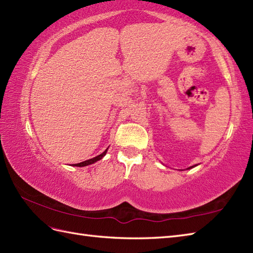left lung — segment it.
<instances>
[{"label": "left lung", "instance_id": "left-lung-1", "mask_svg": "<svg viewBox=\"0 0 253 253\" xmlns=\"http://www.w3.org/2000/svg\"><path fill=\"white\" fill-rule=\"evenodd\" d=\"M193 167H194V166H192V167H190V168H187V169H191V168H193Z\"/></svg>", "mask_w": 253, "mask_h": 253}]
</instances>
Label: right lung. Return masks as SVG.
Returning a JSON list of instances; mask_svg holds the SVG:
<instances>
[{
    "label": "right lung",
    "mask_w": 253,
    "mask_h": 253,
    "mask_svg": "<svg viewBox=\"0 0 253 253\" xmlns=\"http://www.w3.org/2000/svg\"><path fill=\"white\" fill-rule=\"evenodd\" d=\"M107 151H108V149L105 150L103 153H101L100 155H98V156H96V157H93V158H90V160H88V161H85V162H82V163H79V164H73L72 166H76V167H84V166H88V165H91V164H93V163H96V162H98V161H100L101 160V158L107 154Z\"/></svg>",
    "instance_id": "right-lung-1"
}]
</instances>
